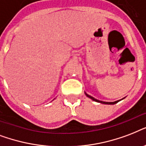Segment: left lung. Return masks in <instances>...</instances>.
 <instances>
[{
    "label": "left lung",
    "instance_id": "1",
    "mask_svg": "<svg viewBox=\"0 0 146 146\" xmlns=\"http://www.w3.org/2000/svg\"><path fill=\"white\" fill-rule=\"evenodd\" d=\"M85 94H86V96L87 97L89 98H91L92 100H93V101H95V102H98V103H102V104H116V103H117L118 102H120V100H118V101H116V102H102V101H99V100L96 99V98H93V97H92V96H89V95H88V94L86 93V92H85Z\"/></svg>",
    "mask_w": 146,
    "mask_h": 146
}]
</instances>
